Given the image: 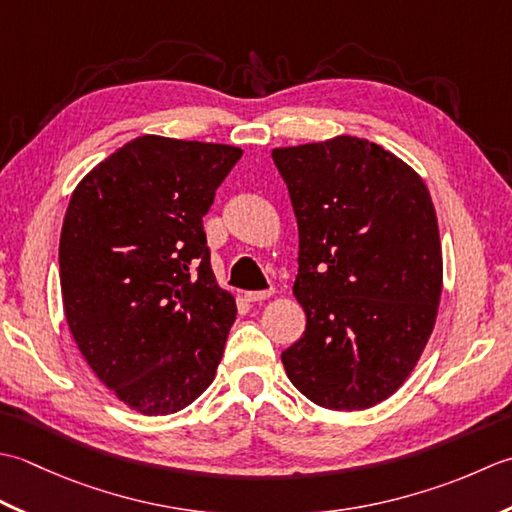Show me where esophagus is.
I'll list each match as a JSON object with an SVG mask.
<instances>
[{
    "instance_id": "obj_1",
    "label": "esophagus",
    "mask_w": 512,
    "mask_h": 512,
    "mask_svg": "<svg viewBox=\"0 0 512 512\" xmlns=\"http://www.w3.org/2000/svg\"><path fill=\"white\" fill-rule=\"evenodd\" d=\"M271 294H274V291H271V289H267V291H245V300L247 302H263Z\"/></svg>"
}]
</instances>
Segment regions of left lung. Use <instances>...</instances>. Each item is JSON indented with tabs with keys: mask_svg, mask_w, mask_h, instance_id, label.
Instances as JSON below:
<instances>
[{
	"mask_svg": "<svg viewBox=\"0 0 512 512\" xmlns=\"http://www.w3.org/2000/svg\"><path fill=\"white\" fill-rule=\"evenodd\" d=\"M298 223L302 338L283 351L318 406L360 411L409 378L442 296V245L426 183L367 139L271 150Z\"/></svg>",
	"mask_w": 512,
	"mask_h": 512,
	"instance_id": "obj_1",
	"label": "left lung"
}]
</instances>
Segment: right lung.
<instances>
[{
    "mask_svg": "<svg viewBox=\"0 0 512 512\" xmlns=\"http://www.w3.org/2000/svg\"><path fill=\"white\" fill-rule=\"evenodd\" d=\"M241 156L145 134L70 196L59 238L68 327L97 378L143 415L185 409L223 358L236 302L216 285L203 216Z\"/></svg>",
    "mask_w": 512,
    "mask_h": 512,
    "instance_id": "add662e5",
    "label": "right lung"
}]
</instances>
